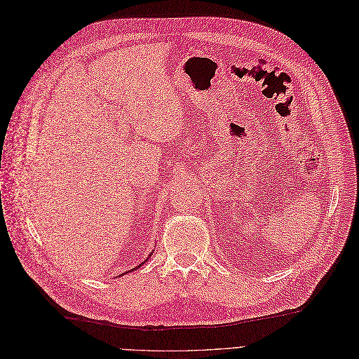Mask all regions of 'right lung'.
Here are the masks:
<instances>
[{"label": "right lung", "mask_w": 359, "mask_h": 359, "mask_svg": "<svg viewBox=\"0 0 359 359\" xmlns=\"http://www.w3.org/2000/svg\"><path fill=\"white\" fill-rule=\"evenodd\" d=\"M147 259H149V258H147ZM147 259H144V262H147ZM144 262H143V264H144ZM139 266H140V265H139ZM139 266H136V268H133V269H137ZM133 269H132V271H133ZM129 272H130V271H129ZM126 273H128V272H126Z\"/></svg>", "instance_id": "right-lung-1"}]
</instances>
